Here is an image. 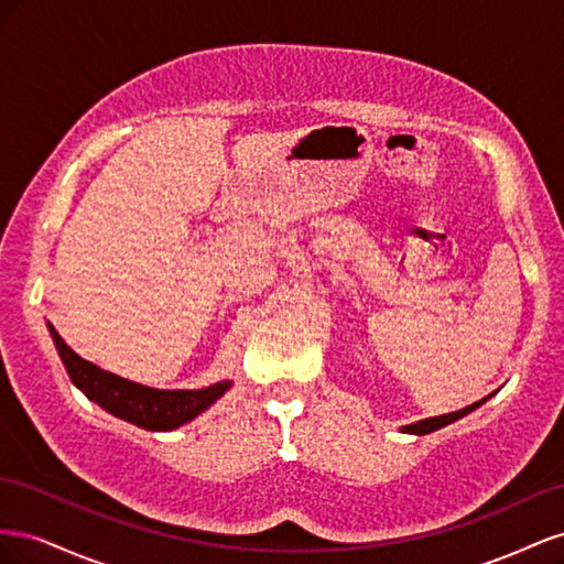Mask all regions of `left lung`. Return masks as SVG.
Wrapping results in <instances>:
<instances>
[{
  "label": "left lung",
  "instance_id": "left-lung-1",
  "mask_svg": "<svg viewBox=\"0 0 564 564\" xmlns=\"http://www.w3.org/2000/svg\"><path fill=\"white\" fill-rule=\"evenodd\" d=\"M487 400H489V398H485V400H480V402H473L470 406L458 409V412H452V414H442V416L425 419V421H419V423H412V425H402V431H404V433H414V435H425V433H433V431L442 429V425H449L452 421H456V419H460V416L470 414L473 409H477V406H480V404H482V402H487Z\"/></svg>",
  "mask_w": 564,
  "mask_h": 564
}]
</instances>
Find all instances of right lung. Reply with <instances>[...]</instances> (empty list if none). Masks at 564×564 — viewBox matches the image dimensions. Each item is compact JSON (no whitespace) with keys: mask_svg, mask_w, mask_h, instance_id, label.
Wrapping results in <instances>:
<instances>
[{"mask_svg":"<svg viewBox=\"0 0 564 564\" xmlns=\"http://www.w3.org/2000/svg\"><path fill=\"white\" fill-rule=\"evenodd\" d=\"M48 332L67 373H70L73 383L84 395L104 406L106 412L133 425H141L145 431L178 429V425L193 421L204 409L212 406L230 388V381H220L199 390H160L135 383L84 360L65 344L54 329V324H48Z\"/></svg>","mask_w":564,"mask_h":564,"instance_id":"1","label":"right lung"}]
</instances>
